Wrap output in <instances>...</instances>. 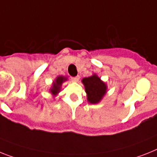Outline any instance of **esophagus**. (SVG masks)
<instances>
[{
	"mask_svg": "<svg viewBox=\"0 0 157 157\" xmlns=\"http://www.w3.org/2000/svg\"><path fill=\"white\" fill-rule=\"evenodd\" d=\"M80 79V76H76V77H72V81L73 82H77Z\"/></svg>",
	"mask_w": 157,
	"mask_h": 157,
	"instance_id": "1",
	"label": "esophagus"
}]
</instances>
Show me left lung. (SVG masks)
I'll return each instance as SVG.
<instances>
[{"mask_svg": "<svg viewBox=\"0 0 157 157\" xmlns=\"http://www.w3.org/2000/svg\"><path fill=\"white\" fill-rule=\"evenodd\" d=\"M85 86L87 94V101L90 104L96 105L100 103L108 91L106 83L104 82L96 73L89 77H85L81 81Z\"/></svg>", "mask_w": 157, "mask_h": 157, "instance_id": "obj_1", "label": "left lung"}]
</instances>
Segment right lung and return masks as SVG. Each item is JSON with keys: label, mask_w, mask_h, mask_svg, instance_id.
Returning <instances> with one entry per match:
<instances>
[{"label": "right lung", "mask_w": 157, "mask_h": 157, "mask_svg": "<svg viewBox=\"0 0 157 157\" xmlns=\"http://www.w3.org/2000/svg\"><path fill=\"white\" fill-rule=\"evenodd\" d=\"M66 81H68L67 76H57L56 78H55V80L52 81V86H51V88L49 89V93L53 96V97H56V95L60 93V90H61L62 84L64 82H65Z\"/></svg>", "instance_id": "1"}]
</instances>
